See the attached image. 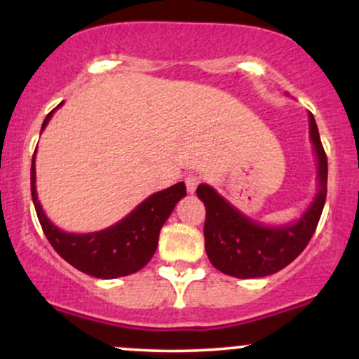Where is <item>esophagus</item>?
<instances>
[{
	"mask_svg": "<svg viewBox=\"0 0 359 359\" xmlns=\"http://www.w3.org/2000/svg\"><path fill=\"white\" fill-rule=\"evenodd\" d=\"M199 182H201V175L189 174L187 177H185V187H187V192L189 194L196 192V189H197V185H199Z\"/></svg>",
	"mask_w": 359,
	"mask_h": 359,
	"instance_id": "1",
	"label": "esophagus"
}]
</instances>
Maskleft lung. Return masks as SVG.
<instances>
[{
  "label": "left lung",
  "instance_id": "left-lung-1",
  "mask_svg": "<svg viewBox=\"0 0 359 359\" xmlns=\"http://www.w3.org/2000/svg\"><path fill=\"white\" fill-rule=\"evenodd\" d=\"M309 121L319 167V192L299 221L275 228L262 226L243 216L209 185L197 187V196L205 205V253L214 269L236 278L266 277L285 269L309 245L327 196V156L312 113Z\"/></svg>",
  "mask_w": 359,
  "mask_h": 359
}]
</instances>
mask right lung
<instances>
[{
    "mask_svg": "<svg viewBox=\"0 0 359 359\" xmlns=\"http://www.w3.org/2000/svg\"><path fill=\"white\" fill-rule=\"evenodd\" d=\"M59 106H62V102ZM55 109H52L43 119L42 130L47 126ZM30 180L36 216L48 243L74 269L96 278L125 277L142 270L154 257L163 222L174 211L175 204L185 196V185L179 182L150 196L135 211L128 214L125 219L108 229L74 234L59 229L45 216L35 189V154L32 158Z\"/></svg>",
    "mask_w": 359,
    "mask_h": 359,
    "instance_id": "add662e5",
    "label": "right lung"
}]
</instances>
